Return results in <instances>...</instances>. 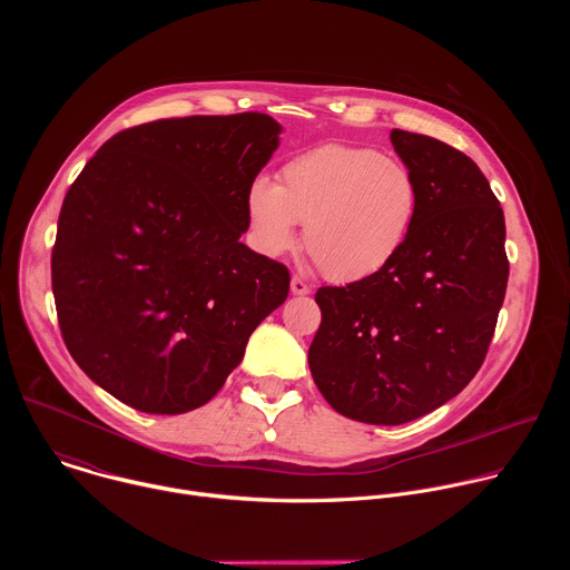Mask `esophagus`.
Listing matches in <instances>:
<instances>
[{
	"instance_id": "esophagus-1",
	"label": "esophagus",
	"mask_w": 570,
	"mask_h": 570,
	"mask_svg": "<svg viewBox=\"0 0 570 570\" xmlns=\"http://www.w3.org/2000/svg\"><path fill=\"white\" fill-rule=\"evenodd\" d=\"M291 293H293V295H308V293H311V286H308L302 277L295 275V277L291 279Z\"/></svg>"
}]
</instances>
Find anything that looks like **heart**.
I'll use <instances>...</instances> for the list:
<instances>
[{
    "mask_svg": "<svg viewBox=\"0 0 570 570\" xmlns=\"http://www.w3.org/2000/svg\"><path fill=\"white\" fill-rule=\"evenodd\" d=\"M420 185L403 159L365 146L322 144L295 155L277 185L257 178L246 196L255 243L277 257L302 243L332 282H361L394 262L420 212Z\"/></svg>",
    "mask_w": 570,
    "mask_h": 570,
    "instance_id": "b5f03b06",
    "label": "heart"
}]
</instances>
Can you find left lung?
I'll list each match as a JSON object with an SVG mask.
<instances>
[{"instance_id": "8db88e82", "label": "left lung", "mask_w": 570, "mask_h": 570, "mask_svg": "<svg viewBox=\"0 0 570 570\" xmlns=\"http://www.w3.org/2000/svg\"><path fill=\"white\" fill-rule=\"evenodd\" d=\"M420 185V212L381 273L322 286L308 367L332 409L365 424L413 422L453 399L480 370L505 299V216L462 150L390 132Z\"/></svg>"}]
</instances>
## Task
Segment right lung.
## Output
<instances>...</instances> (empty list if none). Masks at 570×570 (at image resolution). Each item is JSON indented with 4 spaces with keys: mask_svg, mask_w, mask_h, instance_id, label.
Segmentation results:
<instances>
[{
    "mask_svg": "<svg viewBox=\"0 0 570 570\" xmlns=\"http://www.w3.org/2000/svg\"><path fill=\"white\" fill-rule=\"evenodd\" d=\"M279 130L262 112L139 124L71 183L51 250L60 334L130 409L180 415L207 403L288 297V268L238 240Z\"/></svg>",
    "mask_w": 570,
    "mask_h": 570,
    "instance_id": "obj_1",
    "label": "right lung"
}]
</instances>
